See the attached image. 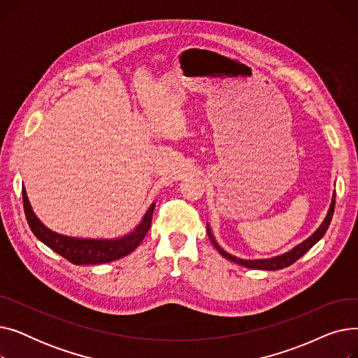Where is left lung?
Masks as SVG:
<instances>
[{
  "label": "left lung",
  "instance_id": "8db88e82",
  "mask_svg": "<svg viewBox=\"0 0 358 358\" xmlns=\"http://www.w3.org/2000/svg\"><path fill=\"white\" fill-rule=\"evenodd\" d=\"M334 209H335V194H334V197H332L331 208H329V210H328V215H327L325 220L322 222L321 227L317 228V231H316L312 236H309L305 242L299 243V245L294 247L292 251H289V252H286V254H283V255L274 257V258H268V259H241V258H236V257H234V255H231V254H228V252H224V251L217 245L215 238L212 236V232H210L209 227H208V235H209V239H210L212 243H213V247L219 251V254H220L222 257H224V258L229 259V261L236 262V264H239V266H242V267L255 268V270H281V268L292 266L293 262H296L300 257L305 255V254L315 245V243L325 235V232H327V229H328V227H329V223H331V219H332V216H334Z\"/></svg>",
  "mask_w": 358,
  "mask_h": 358
}]
</instances>
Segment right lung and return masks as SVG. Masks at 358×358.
Instances as JSON below:
<instances>
[{
  "instance_id": "1",
  "label": "right lung",
  "mask_w": 358,
  "mask_h": 358,
  "mask_svg": "<svg viewBox=\"0 0 358 358\" xmlns=\"http://www.w3.org/2000/svg\"><path fill=\"white\" fill-rule=\"evenodd\" d=\"M23 206H24V213H26L29 227L37 239H41L45 245H48L56 254L62 255L65 259L72 262V264L87 266V264H104V262L116 261L119 258L129 255L131 251H135L150 228L155 203L150 204V208L143 216L141 224L134 232L129 234L124 238H119L115 241L69 238L48 229L33 213L24 189H23Z\"/></svg>"
}]
</instances>
